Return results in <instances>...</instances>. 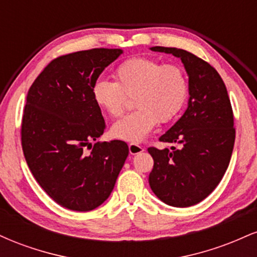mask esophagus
Instances as JSON below:
<instances>
[{
    "mask_svg": "<svg viewBox=\"0 0 257 257\" xmlns=\"http://www.w3.org/2000/svg\"><path fill=\"white\" fill-rule=\"evenodd\" d=\"M144 152V147L138 145V144H129V153L131 155H139V153Z\"/></svg>",
    "mask_w": 257,
    "mask_h": 257,
    "instance_id": "obj_1",
    "label": "esophagus"
}]
</instances>
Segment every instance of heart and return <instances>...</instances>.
I'll list each match as a JSON object with an SVG mask.
<instances>
[{
	"label": "heart",
	"instance_id": "b5f03b06",
	"mask_svg": "<svg viewBox=\"0 0 257 257\" xmlns=\"http://www.w3.org/2000/svg\"><path fill=\"white\" fill-rule=\"evenodd\" d=\"M117 82L98 79L91 87L94 102L112 117L126 106L125 95L133 96L137 110L113 123L111 134L129 143H140L157 123L178 116L188 94V79L181 66L137 57L123 61L114 72Z\"/></svg>",
	"mask_w": 257,
	"mask_h": 257
}]
</instances>
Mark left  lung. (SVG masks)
Listing matches in <instances>:
<instances>
[{
    "label": "left lung",
    "mask_w": 257,
    "mask_h": 257,
    "mask_svg": "<svg viewBox=\"0 0 257 257\" xmlns=\"http://www.w3.org/2000/svg\"><path fill=\"white\" fill-rule=\"evenodd\" d=\"M150 49L181 59L188 76L187 108L159 138L180 149H149L155 162L149 176L153 193L168 205L186 208L213 192L228 168L235 138L231 101L222 78L206 61L184 49Z\"/></svg>",
    "instance_id": "left-lung-1"
}]
</instances>
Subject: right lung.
<instances>
[{
	"label": "right lung",
	"mask_w": 257,
	"mask_h": 257,
	"mask_svg": "<svg viewBox=\"0 0 257 257\" xmlns=\"http://www.w3.org/2000/svg\"><path fill=\"white\" fill-rule=\"evenodd\" d=\"M122 53L94 48L54 59L26 96L22 123L26 163L46 193L70 210L90 211L101 205L128 157L124 141L91 146L106 126L91 87Z\"/></svg>",
	"instance_id": "right-lung-1"
}]
</instances>
